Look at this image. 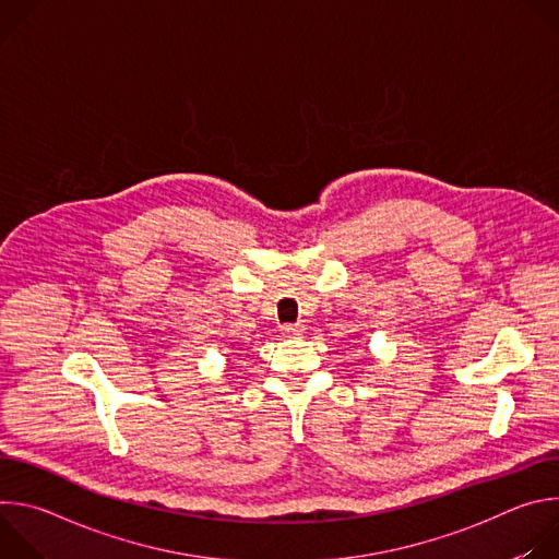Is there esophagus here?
Returning <instances> with one entry per match:
<instances>
[{
  "mask_svg": "<svg viewBox=\"0 0 559 559\" xmlns=\"http://www.w3.org/2000/svg\"><path fill=\"white\" fill-rule=\"evenodd\" d=\"M281 332H283V336L294 338V336H300V334H302V325H300V323H287V325L281 328Z\"/></svg>",
  "mask_w": 559,
  "mask_h": 559,
  "instance_id": "34e87169",
  "label": "esophagus"
}]
</instances>
